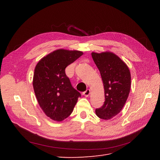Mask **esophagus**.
I'll list each match as a JSON object with an SVG mask.
<instances>
[{
    "label": "esophagus",
    "instance_id": "34e87169",
    "mask_svg": "<svg viewBox=\"0 0 160 160\" xmlns=\"http://www.w3.org/2000/svg\"><path fill=\"white\" fill-rule=\"evenodd\" d=\"M90 92H91L90 89H87L85 91H84V92H83V95H85V97H88V96L89 95V94H90Z\"/></svg>",
    "mask_w": 160,
    "mask_h": 160
}]
</instances>
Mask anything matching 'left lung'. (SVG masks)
Wrapping results in <instances>:
<instances>
[{
	"label": "left lung",
	"mask_w": 160,
	"mask_h": 160,
	"mask_svg": "<svg viewBox=\"0 0 160 160\" xmlns=\"http://www.w3.org/2000/svg\"><path fill=\"white\" fill-rule=\"evenodd\" d=\"M100 71L105 90V102L95 109L102 119H109L118 115L126 102L131 88V74L126 64L110 52L91 53Z\"/></svg>",
	"instance_id": "8db88e82"
}]
</instances>
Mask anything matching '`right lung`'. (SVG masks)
<instances>
[{"label":"right lung","instance_id":"add662e5","mask_svg":"<svg viewBox=\"0 0 160 160\" xmlns=\"http://www.w3.org/2000/svg\"><path fill=\"white\" fill-rule=\"evenodd\" d=\"M83 53L59 49L41 59L35 67L33 88L40 107L48 117L61 122L71 114L81 97L66 75L65 68Z\"/></svg>","mask_w":160,"mask_h":160}]
</instances>
